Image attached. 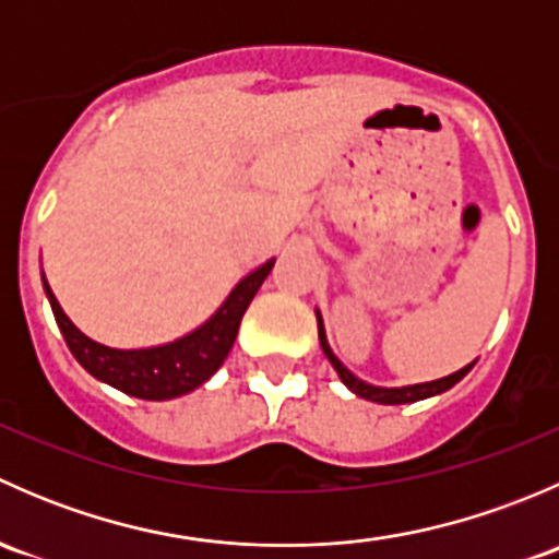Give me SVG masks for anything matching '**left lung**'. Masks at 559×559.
<instances>
[{
  "label": "left lung",
  "mask_w": 559,
  "mask_h": 559,
  "mask_svg": "<svg viewBox=\"0 0 559 559\" xmlns=\"http://www.w3.org/2000/svg\"><path fill=\"white\" fill-rule=\"evenodd\" d=\"M319 341H321V348H324L326 359L332 362V368L337 370V376L343 379V384H346L352 392H357L359 397L365 400H373V403H384V405H400V403H416V400H425V397H432V394H441L447 392V389H452L456 381H462L467 376V370L473 368V362L467 365V368L456 370V373L447 376V379H438V381H427V384H414V386H403V389H381V386H370L365 384V381H359L357 376L348 373L346 368L341 365V359L332 354V348L326 346V337H324V326H321V319H319Z\"/></svg>",
  "instance_id": "8db88e82"
}]
</instances>
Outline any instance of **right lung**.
<instances>
[{"instance_id": "obj_1", "label": "right lung", "mask_w": 559, "mask_h": 559, "mask_svg": "<svg viewBox=\"0 0 559 559\" xmlns=\"http://www.w3.org/2000/svg\"><path fill=\"white\" fill-rule=\"evenodd\" d=\"M273 264L275 259H270L267 264L246 275L235 286L233 295L227 297V302L218 308V313L207 324H202L200 330L180 337V341L167 343V346L143 348V352H118V348H107L103 343H94L92 337L78 332L75 324L67 319L61 306L56 302L48 281L43 278V284L50 308H53L56 324H59L72 357L94 379L105 381V384L121 389V392L140 400H170L197 389L222 368L235 337H238L240 319H243L246 308L251 306L253 295L259 292L262 281L267 278Z\"/></svg>"}]
</instances>
